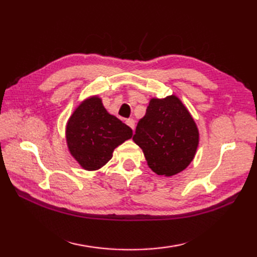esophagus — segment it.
I'll use <instances>...</instances> for the list:
<instances>
[{
  "label": "esophagus",
  "mask_w": 257,
  "mask_h": 257,
  "mask_svg": "<svg viewBox=\"0 0 257 257\" xmlns=\"http://www.w3.org/2000/svg\"><path fill=\"white\" fill-rule=\"evenodd\" d=\"M125 123H127L132 129H135V120L134 119H132V118L127 119L125 120Z\"/></svg>",
  "instance_id": "34e87169"
}]
</instances>
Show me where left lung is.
Segmentation results:
<instances>
[{"mask_svg": "<svg viewBox=\"0 0 257 257\" xmlns=\"http://www.w3.org/2000/svg\"><path fill=\"white\" fill-rule=\"evenodd\" d=\"M133 140L144 151L152 171L171 177L193 160L199 130L189 110L177 96L152 98L139 120Z\"/></svg>", "mask_w": 257, "mask_h": 257, "instance_id": "1", "label": "left lung"}]
</instances>
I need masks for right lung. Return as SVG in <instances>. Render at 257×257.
<instances>
[{
  "label": "right lung",
  "instance_id": "right-lung-1",
  "mask_svg": "<svg viewBox=\"0 0 257 257\" xmlns=\"http://www.w3.org/2000/svg\"><path fill=\"white\" fill-rule=\"evenodd\" d=\"M132 137V128L109 113L98 96L81 101L66 124L70 155L88 171L105 166L113 150Z\"/></svg>",
  "mask_w": 257,
  "mask_h": 257
}]
</instances>
